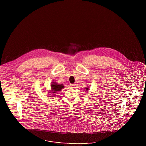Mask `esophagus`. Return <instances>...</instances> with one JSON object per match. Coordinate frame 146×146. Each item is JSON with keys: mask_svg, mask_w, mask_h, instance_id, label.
<instances>
[{"mask_svg": "<svg viewBox=\"0 0 146 146\" xmlns=\"http://www.w3.org/2000/svg\"><path fill=\"white\" fill-rule=\"evenodd\" d=\"M75 86H76L75 84H71L70 85V88H75Z\"/></svg>", "mask_w": 146, "mask_h": 146, "instance_id": "esophagus-1", "label": "esophagus"}]
</instances>
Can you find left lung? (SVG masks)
<instances>
[{"label":"left lung","mask_w":146,"mask_h":146,"mask_svg":"<svg viewBox=\"0 0 146 146\" xmlns=\"http://www.w3.org/2000/svg\"><path fill=\"white\" fill-rule=\"evenodd\" d=\"M88 88H86V89L87 90H88Z\"/></svg>","instance_id":"obj_1"}]
</instances>
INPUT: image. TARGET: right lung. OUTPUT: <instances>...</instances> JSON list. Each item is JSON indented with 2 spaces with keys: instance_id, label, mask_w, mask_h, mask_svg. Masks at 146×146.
<instances>
[{
  "instance_id": "add662e5",
  "label": "right lung",
  "mask_w": 146,
  "mask_h": 146,
  "mask_svg": "<svg viewBox=\"0 0 146 146\" xmlns=\"http://www.w3.org/2000/svg\"><path fill=\"white\" fill-rule=\"evenodd\" d=\"M64 87L63 84H58L55 82H53V84H51V88L52 89L53 93H56L58 91H60Z\"/></svg>"
}]
</instances>
